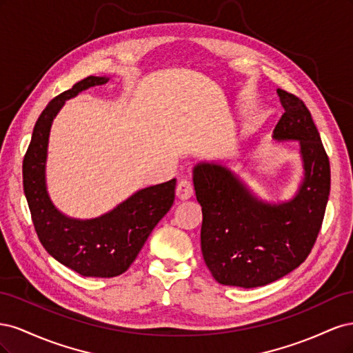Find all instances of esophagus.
Returning <instances> with one entry per match:
<instances>
[{
    "mask_svg": "<svg viewBox=\"0 0 353 353\" xmlns=\"http://www.w3.org/2000/svg\"><path fill=\"white\" fill-rule=\"evenodd\" d=\"M193 191H194L193 183H191L188 178H183V179L178 181V185H176V196H178V199L187 200V199H190L191 196H193Z\"/></svg>",
    "mask_w": 353,
    "mask_h": 353,
    "instance_id": "34e87169",
    "label": "esophagus"
}]
</instances>
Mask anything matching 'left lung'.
<instances>
[{
    "instance_id": "1",
    "label": "left lung",
    "mask_w": 353,
    "mask_h": 353,
    "mask_svg": "<svg viewBox=\"0 0 353 353\" xmlns=\"http://www.w3.org/2000/svg\"><path fill=\"white\" fill-rule=\"evenodd\" d=\"M284 113L275 140H297L305 179L283 205L256 200L227 168L200 163L194 190L201 206V253L223 285L261 287L303 263L323 225L330 196V160L311 112L294 94L276 90Z\"/></svg>"
}]
</instances>
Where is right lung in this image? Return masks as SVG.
<instances>
[{
    "label": "right lung",
    "mask_w": 353,
    "mask_h": 353,
    "mask_svg": "<svg viewBox=\"0 0 353 353\" xmlns=\"http://www.w3.org/2000/svg\"><path fill=\"white\" fill-rule=\"evenodd\" d=\"M108 78L88 77L52 99L35 123L23 157V190L32 222L44 249L83 276L112 279L137 259L157 222L172 208L176 179L138 191L101 218L69 219L52 206L46 190V157L51 122L65 100Z\"/></svg>",
    "instance_id": "add662e5"
}]
</instances>
